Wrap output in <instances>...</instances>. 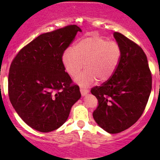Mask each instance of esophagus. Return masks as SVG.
Wrapping results in <instances>:
<instances>
[{
  "instance_id": "esophagus-1",
  "label": "esophagus",
  "mask_w": 160,
  "mask_h": 160,
  "mask_svg": "<svg viewBox=\"0 0 160 160\" xmlns=\"http://www.w3.org/2000/svg\"><path fill=\"white\" fill-rule=\"evenodd\" d=\"M80 92H81V94H82V95L84 96L86 95L87 93L89 92V90L86 88H83V87H81L80 88Z\"/></svg>"
}]
</instances>
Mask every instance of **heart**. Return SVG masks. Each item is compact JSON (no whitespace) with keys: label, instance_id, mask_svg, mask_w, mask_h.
I'll return each instance as SVG.
<instances>
[{"label":"heart","instance_id":"b5f03b06","mask_svg":"<svg viewBox=\"0 0 160 160\" xmlns=\"http://www.w3.org/2000/svg\"><path fill=\"white\" fill-rule=\"evenodd\" d=\"M122 49L119 43L108 41L98 35L80 39L73 49H68L62 55V62L70 76L78 74L84 66L86 68L76 76L75 81L82 86H87L98 80L108 82L119 66Z\"/></svg>","mask_w":160,"mask_h":160}]
</instances>
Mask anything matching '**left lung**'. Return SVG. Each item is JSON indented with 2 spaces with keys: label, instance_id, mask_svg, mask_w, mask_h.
<instances>
[{
  "label": "left lung",
  "instance_id": "1",
  "mask_svg": "<svg viewBox=\"0 0 160 160\" xmlns=\"http://www.w3.org/2000/svg\"><path fill=\"white\" fill-rule=\"evenodd\" d=\"M113 36L122 49L119 66L101 86L91 89L98 100L93 118L111 134L133 125L143 114L152 91V77L142 48L118 32Z\"/></svg>",
  "mask_w": 160,
  "mask_h": 160
}]
</instances>
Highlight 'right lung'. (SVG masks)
<instances>
[{
    "label": "right lung",
    "mask_w": 160,
    "mask_h": 160,
    "mask_svg": "<svg viewBox=\"0 0 160 160\" xmlns=\"http://www.w3.org/2000/svg\"><path fill=\"white\" fill-rule=\"evenodd\" d=\"M82 30L76 25L41 34L12 60L8 78L11 103L36 130L52 132L66 122L81 98L78 85L65 71L62 55Z\"/></svg>",
    "instance_id": "1"
}]
</instances>
